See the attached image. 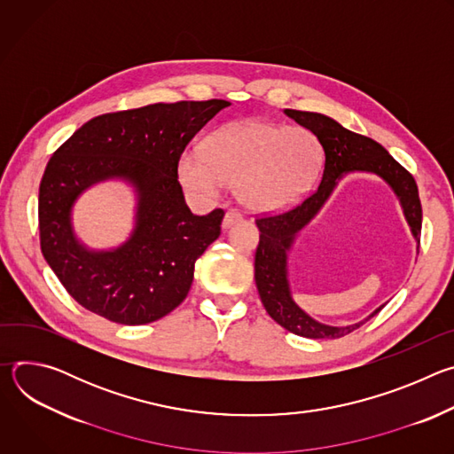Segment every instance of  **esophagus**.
Wrapping results in <instances>:
<instances>
[{
    "label": "esophagus",
    "instance_id": "34e87169",
    "mask_svg": "<svg viewBox=\"0 0 454 454\" xmlns=\"http://www.w3.org/2000/svg\"><path fill=\"white\" fill-rule=\"evenodd\" d=\"M240 221H242V214H240L239 210H235V208H230V210L226 212L224 219H223V226L228 228V226H231V224H235V223H240Z\"/></svg>",
    "mask_w": 454,
    "mask_h": 454
}]
</instances>
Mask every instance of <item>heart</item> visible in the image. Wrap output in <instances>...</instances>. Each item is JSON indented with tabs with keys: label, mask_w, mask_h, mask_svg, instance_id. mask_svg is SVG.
<instances>
[{
	"label": "heart",
	"mask_w": 454,
	"mask_h": 454,
	"mask_svg": "<svg viewBox=\"0 0 454 454\" xmlns=\"http://www.w3.org/2000/svg\"><path fill=\"white\" fill-rule=\"evenodd\" d=\"M321 161V144L307 129L253 120L228 125L205 147L184 151L179 177L200 196H215L224 184H239L247 207L275 212L303 196Z\"/></svg>",
	"instance_id": "heart-1"
}]
</instances>
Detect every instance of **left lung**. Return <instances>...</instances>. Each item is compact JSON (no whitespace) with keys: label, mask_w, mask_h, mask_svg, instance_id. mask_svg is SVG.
<instances>
[{"label":"left lung","mask_w":454,"mask_h":454,"mask_svg":"<svg viewBox=\"0 0 454 454\" xmlns=\"http://www.w3.org/2000/svg\"><path fill=\"white\" fill-rule=\"evenodd\" d=\"M286 114L316 135L323 153H325V165H323V174L317 186L298 205L284 212L256 215L254 223L258 231H261V239H258L254 251V282L268 314L278 325L296 336L310 340H338L359 329L382 307L373 310L364 321L354 323L348 327H331L317 323L291 298L286 268L287 249L291 247L296 233L327 201L338 179L354 170L373 172L394 188L404 208L406 221L420 244L422 207L419 200V188L413 176L375 140L348 131L341 123L325 114L296 109H286Z\"/></svg>","instance_id":"left-lung-1"}]
</instances>
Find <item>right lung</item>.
I'll use <instances>...</instances> for the list:
<instances>
[{"label": "right lung", "mask_w": 454, "mask_h": 454, "mask_svg": "<svg viewBox=\"0 0 454 454\" xmlns=\"http://www.w3.org/2000/svg\"><path fill=\"white\" fill-rule=\"evenodd\" d=\"M226 106L212 98L106 113L53 153L39 184L41 251L79 305L120 325H145L186 298L196 261L221 235L224 210L193 215L177 165L192 138ZM107 176L137 186V228L121 248L95 254L76 242L69 215L78 193Z\"/></svg>", "instance_id": "obj_1"}]
</instances>
